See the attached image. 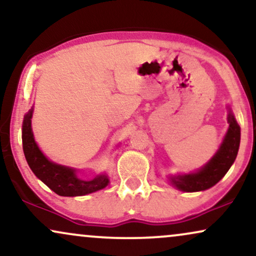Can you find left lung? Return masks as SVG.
Masks as SVG:
<instances>
[{
    "label": "left lung",
    "mask_w": 256,
    "mask_h": 256,
    "mask_svg": "<svg viewBox=\"0 0 256 256\" xmlns=\"http://www.w3.org/2000/svg\"><path fill=\"white\" fill-rule=\"evenodd\" d=\"M227 119L229 124L227 134L212 160L195 172L170 174L168 180L171 186L184 192H203L214 186L224 177L236 160L241 139V128L229 106Z\"/></svg>",
    "instance_id": "8db88e82"
}]
</instances>
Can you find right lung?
Segmentation results:
<instances>
[{"label": "right lung", "instance_id": "1", "mask_svg": "<svg viewBox=\"0 0 256 256\" xmlns=\"http://www.w3.org/2000/svg\"><path fill=\"white\" fill-rule=\"evenodd\" d=\"M33 111L34 108H32L24 114L22 124V145L26 160L35 176L60 196H84L108 186L110 183L108 174H99L90 180H82L78 177L76 169L54 163L42 154L35 142L32 128Z\"/></svg>", "mask_w": 256, "mask_h": 256}]
</instances>
